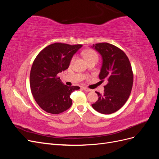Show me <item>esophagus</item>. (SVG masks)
<instances>
[{
  "label": "esophagus",
  "instance_id": "34e87169",
  "mask_svg": "<svg viewBox=\"0 0 159 159\" xmlns=\"http://www.w3.org/2000/svg\"><path fill=\"white\" fill-rule=\"evenodd\" d=\"M83 89H84V90L85 91H91V89H89V88H85V87H84Z\"/></svg>",
  "mask_w": 159,
  "mask_h": 159
}]
</instances>
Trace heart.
<instances>
[{
  "label": "heart",
  "instance_id": "b5f03b06",
  "mask_svg": "<svg viewBox=\"0 0 159 159\" xmlns=\"http://www.w3.org/2000/svg\"><path fill=\"white\" fill-rule=\"evenodd\" d=\"M84 56L88 62L91 60H98V54L96 53L95 51H94L93 50H88L85 51L84 53ZM74 59H75V57L74 56L70 61L71 64L73 63V61H74Z\"/></svg>",
  "mask_w": 159,
  "mask_h": 159
}]
</instances>
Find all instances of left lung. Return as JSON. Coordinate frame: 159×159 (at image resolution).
I'll list each match as a JSON object with an SVG mask.
<instances>
[{
    "instance_id": "8db88e82",
    "label": "left lung",
    "mask_w": 159,
    "mask_h": 159,
    "mask_svg": "<svg viewBox=\"0 0 159 159\" xmlns=\"http://www.w3.org/2000/svg\"><path fill=\"white\" fill-rule=\"evenodd\" d=\"M92 48L102 55L103 64L99 79L108 82L103 94L96 92L98 100L92 107L103 114L116 112L126 103L133 88V73L128 57L122 50L107 42L93 44Z\"/></svg>"
}]
</instances>
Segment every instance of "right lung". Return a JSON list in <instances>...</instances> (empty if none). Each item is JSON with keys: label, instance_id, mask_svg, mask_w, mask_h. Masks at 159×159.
I'll return each mask as SVG.
<instances>
[{"label": "right lung", "instance_id": "obj_1", "mask_svg": "<svg viewBox=\"0 0 159 159\" xmlns=\"http://www.w3.org/2000/svg\"><path fill=\"white\" fill-rule=\"evenodd\" d=\"M81 46L54 43L44 48L34 60L30 74L31 92L45 111L59 114L71 107L70 95L80 87L62 84L57 74L68 68L72 56Z\"/></svg>", "mask_w": 159, "mask_h": 159}]
</instances>
